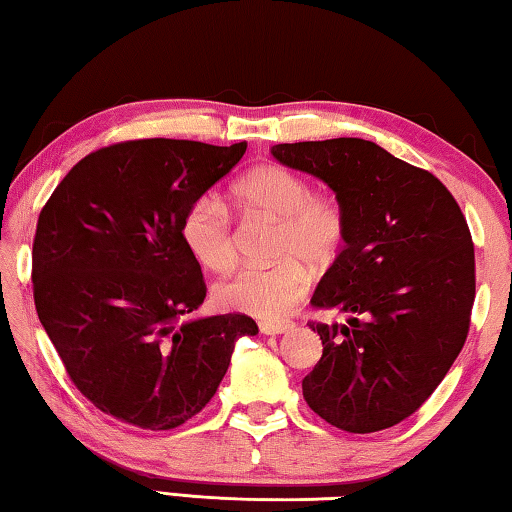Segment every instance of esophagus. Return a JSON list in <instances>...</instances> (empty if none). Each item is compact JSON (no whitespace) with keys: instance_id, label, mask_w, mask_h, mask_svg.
<instances>
[{"instance_id":"1","label":"esophagus","mask_w":512,"mask_h":512,"mask_svg":"<svg viewBox=\"0 0 512 512\" xmlns=\"http://www.w3.org/2000/svg\"><path fill=\"white\" fill-rule=\"evenodd\" d=\"M289 329H293L291 320H262V323H259V332L266 336L284 334V332H289Z\"/></svg>"}]
</instances>
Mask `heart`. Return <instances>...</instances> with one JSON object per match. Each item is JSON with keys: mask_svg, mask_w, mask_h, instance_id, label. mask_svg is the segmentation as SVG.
<instances>
[{"mask_svg": "<svg viewBox=\"0 0 512 512\" xmlns=\"http://www.w3.org/2000/svg\"><path fill=\"white\" fill-rule=\"evenodd\" d=\"M235 196L250 214L275 223L273 257L268 266H246L216 287L223 309L257 318H282L305 298L309 271L305 262L327 264L345 239V214L332 194H311L300 173L280 164H262L248 171ZM189 253L216 273L237 262L235 232L219 201L201 196L189 205L180 225Z\"/></svg>", "mask_w": 512, "mask_h": 512, "instance_id": "b5f03b06", "label": "heart"}]
</instances>
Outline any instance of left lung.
Returning a JSON list of instances; mask_svg holds the SVG:
<instances>
[{
	"mask_svg": "<svg viewBox=\"0 0 512 512\" xmlns=\"http://www.w3.org/2000/svg\"><path fill=\"white\" fill-rule=\"evenodd\" d=\"M271 153L323 180L345 214V246L311 305L350 318L309 323L323 357L302 395L343 431L393 427L429 400L467 339L476 280L461 207L433 173L359 137Z\"/></svg>",
	"mask_w": 512,
	"mask_h": 512,
	"instance_id": "left-lung-1",
	"label": "left lung"
}]
</instances>
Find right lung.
<instances>
[{
    "instance_id": "obj_1",
    "label": "right lung",
    "mask_w": 512,
    "mask_h": 512,
    "mask_svg": "<svg viewBox=\"0 0 512 512\" xmlns=\"http://www.w3.org/2000/svg\"><path fill=\"white\" fill-rule=\"evenodd\" d=\"M246 142L131 140L72 167L42 207L33 300L74 386L126 424L167 431L205 409L244 314L187 318L205 300L180 225L196 198L244 158Z\"/></svg>"
}]
</instances>
